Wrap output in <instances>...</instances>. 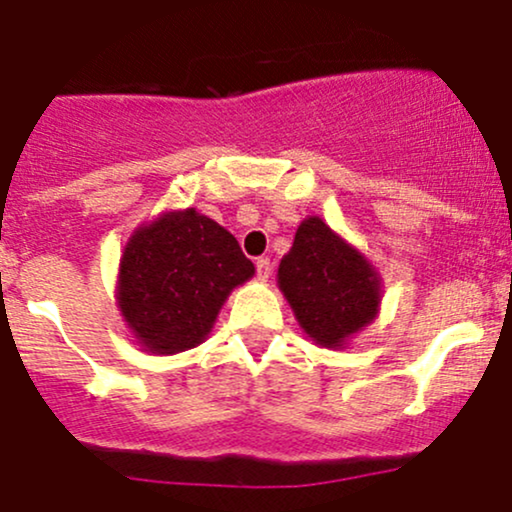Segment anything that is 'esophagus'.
I'll use <instances>...</instances> for the list:
<instances>
[{
  "instance_id": "1",
  "label": "esophagus",
  "mask_w": 512,
  "mask_h": 512,
  "mask_svg": "<svg viewBox=\"0 0 512 512\" xmlns=\"http://www.w3.org/2000/svg\"><path fill=\"white\" fill-rule=\"evenodd\" d=\"M255 267H257V277H260V280H267V277L272 275V262H270V257H257Z\"/></svg>"
}]
</instances>
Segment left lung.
<instances>
[{
	"label": "left lung",
	"mask_w": 512,
	"mask_h": 512,
	"mask_svg": "<svg viewBox=\"0 0 512 512\" xmlns=\"http://www.w3.org/2000/svg\"><path fill=\"white\" fill-rule=\"evenodd\" d=\"M277 285L319 347H344L379 314L381 280L374 265L317 215L297 227Z\"/></svg>",
	"instance_id": "left-lung-1"
}]
</instances>
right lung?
I'll use <instances>...</instances> for the list:
<instances>
[{"label":"right lung","mask_w":512,"mask_h":512,"mask_svg":"<svg viewBox=\"0 0 512 512\" xmlns=\"http://www.w3.org/2000/svg\"><path fill=\"white\" fill-rule=\"evenodd\" d=\"M252 275L223 225L195 208L173 210L128 237L118 309L146 352L178 354L205 342L227 294Z\"/></svg>","instance_id":"1"}]
</instances>
